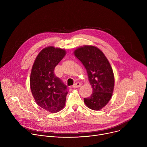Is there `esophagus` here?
Returning a JSON list of instances; mask_svg holds the SVG:
<instances>
[{"mask_svg":"<svg viewBox=\"0 0 147 147\" xmlns=\"http://www.w3.org/2000/svg\"><path fill=\"white\" fill-rule=\"evenodd\" d=\"M81 84L80 82H77L73 86V88H78V87H81Z\"/></svg>","mask_w":147,"mask_h":147,"instance_id":"1","label":"esophagus"}]
</instances>
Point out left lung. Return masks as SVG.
Segmentation results:
<instances>
[{
  "label": "left lung",
  "instance_id": "obj_1",
  "mask_svg": "<svg viewBox=\"0 0 147 147\" xmlns=\"http://www.w3.org/2000/svg\"><path fill=\"white\" fill-rule=\"evenodd\" d=\"M74 55L86 67L93 91L84 100L91 109L98 111L111 99L115 79L112 69L107 58L98 48L84 46L74 51Z\"/></svg>",
  "mask_w": 147,
  "mask_h": 147
}]
</instances>
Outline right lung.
I'll return each instance as SVG.
<instances>
[{
	"mask_svg": "<svg viewBox=\"0 0 147 147\" xmlns=\"http://www.w3.org/2000/svg\"><path fill=\"white\" fill-rule=\"evenodd\" d=\"M66 55V51L49 47L42 50L33 65L30 87L38 105L51 113L61 110L65 105L67 87L54 73L55 67Z\"/></svg>",
	"mask_w": 147,
	"mask_h": 147,
	"instance_id": "right-lung-1",
	"label": "right lung"
}]
</instances>
